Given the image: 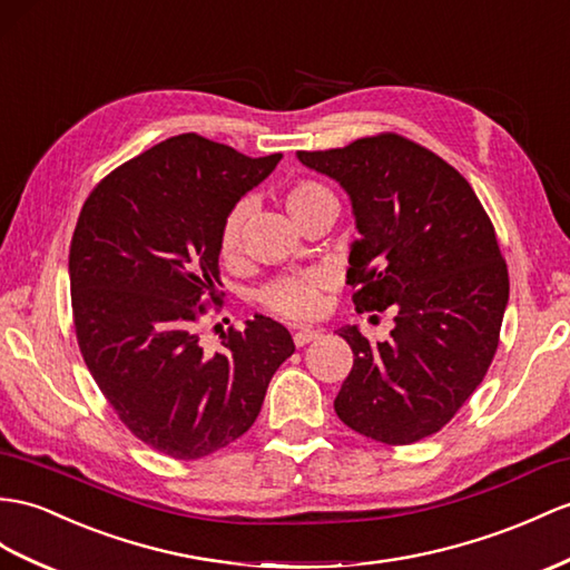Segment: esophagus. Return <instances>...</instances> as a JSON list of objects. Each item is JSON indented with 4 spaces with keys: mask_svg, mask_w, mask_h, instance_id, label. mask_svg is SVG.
<instances>
[{
    "mask_svg": "<svg viewBox=\"0 0 570 570\" xmlns=\"http://www.w3.org/2000/svg\"><path fill=\"white\" fill-rule=\"evenodd\" d=\"M318 336H322V333L314 331V328H297V331L293 333V341H295L297 348H302V345H307V343L316 341Z\"/></svg>",
    "mask_w": 570,
    "mask_h": 570,
    "instance_id": "esophagus-1",
    "label": "esophagus"
}]
</instances>
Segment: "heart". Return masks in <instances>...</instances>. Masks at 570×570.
<instances>
[{
  "instance_id": "b5f03b06",
  "label": "heart",
  "mask_w": 570,
  "mask_h": 570,
  "mask_svg": "<svg viewBox=\"0 0 570 570\" xmlns=\"http://www.w3.org/2000/svg\"><path fill=\"white\" fill-rule=\"evenodd\" d=\"M283 203L287 207V213L295 217V222H299L304 215L316 210V207L336 203V196H333L331 188L324 186L322 180L297 178L283 190ZM244 217H246V205L239 203L232 207L225 225H222V232H219L222 258L232 261L239 254ZM324 287H326V277L316 271L285 275L263 287L258 299L263 307L273 312L275 316L289 318V322H307V318H314L324 307Z\"/></svg>"
}]
</instances>
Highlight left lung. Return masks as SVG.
Returning <instances> with one entry per match:
<instances>
[{
    "label": "left lung",
    "instance_id": "1",
    "mask_svg": "<svg viewBox=\"0 0 570 570\" xmlns=\"http://www.w3.org/2000/svg\"><path fill=\"white\" fill-rule=\"evenodd\" d=\"M297 157L353 200L355 309L394 314L382 343L338 331L353 370L333 409L360 435L411 445L445 428L493 363L510 293L493 222L454 166L396 132Z\"/></svg>",
    "mask_w": 570,
    "mask_h": 570
}]
</instances>
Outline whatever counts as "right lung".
Returning a JSON list of instances; mask_svg holds the SVG:
<instances>
[{
    "label": "right lung",
    "instance_id": "obj_1",
    "mask_svg": "<svg viewBox=\"0 0 570 570\" xmlns=\"http://www.w3.org/2000/svg\"><path fill=\"white\" fill-rule=\"evenodd\" d=\"M281 159L176 135L104 176L79 213L69 293L81 357L122 425L174 460H203L242 438L295 353L268 316L219 333L217 353L198 331L225 297L222 225Z\"/></svg>",
    "mask_w": 570,
    "mask_h": 570
}]
</instances>
